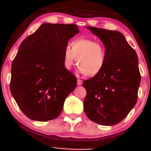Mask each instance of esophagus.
Here are the masks:
<instances>
[{"mask_svg": "<svg viewBox=\"0 0 151 151\" xmlns=\"http://www.w3.org/2000/svg\"><path fill=\"white\" fill-rule=\"evenodd\" d=\"M82 84V80H81V79H77V85L80 86Z\"/></svg>", "mask_w": 151, "mask_h": 151, "instance_id": "esophagus-1", "label": "esophagus"}]
</instances>
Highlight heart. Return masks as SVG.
Here are the masks:
<instances>
[{"label": "heart", "instance_id": "b5f03b06", "mask_svg": "<svg viewBox=\"0 0 151 151\" xmlns=\"http://www.w3.org/2000/svg\"><path fill=\"white\" fill-rule=\"evenodd\" d=\"M65 48L63 65L70 70L77 59L79 70L86 77H94L101 72L106 62L105 47L101 42L90 38H78Z\"/></svg>", "mask_w": 151, "mask_h": 151}]
</instances>
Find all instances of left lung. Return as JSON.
<instances>
[{
  "label": "left lung",
  "mask_w": 151,
  "mask_h": 151,
  "mask_svg": "<svg viewBox=\"0 0 151 151\" xmlns=\"http://www.w3.org/2000/svg\"><path fill=\"white\" fill-rule=\"evenodd\" d=\"M105 46L101 72L84 81L86 115L100 125L112 126L124 120L136 105L141 83L138 59L124 35L118 31L88 26Z\"/></svg>",
  "instance_id": "left-lung-1"
}]
</instances>
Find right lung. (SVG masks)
<instances>
[{
	"mask_svg": "<svg viewBox=\"0 0 151 151\" xmlns=\"http://www.w3.org/2000/svg\"><path fill=\"white\" fill-rule=\"evenodd\" d=\"M79 32L74 24L44 23L22 41L12 62L10 89L27 117L47 121L58 117L77 78L64 67L68 40Z\"/></svg>",
	"mask_w": 151,
	"mask_h": 151,
	"instance_id": "add662e5",
	"label": "right lung"
}]
</instances>
